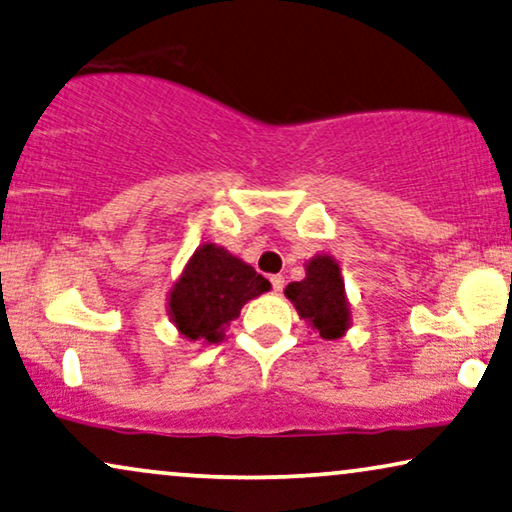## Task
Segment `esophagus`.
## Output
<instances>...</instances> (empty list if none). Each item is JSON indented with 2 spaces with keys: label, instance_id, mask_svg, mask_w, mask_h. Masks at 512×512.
Masks as SVG:
<instances>
[{
  "label": "esophagus",
  "instance_id": "34e87169",
  "mask_svg": "<svg viewBox=\"0 0 512 512\" xmlns=\"http://www.w3.org/2000/svg\"><path fill=\"white\" fill-rule=\"evenodd\" d=\"M271 288H274V292H281L285 288V278L283 276H271Z\"/></svg>",
  "mask_w": 512,
  "mask_h": 512
}]
</instances>
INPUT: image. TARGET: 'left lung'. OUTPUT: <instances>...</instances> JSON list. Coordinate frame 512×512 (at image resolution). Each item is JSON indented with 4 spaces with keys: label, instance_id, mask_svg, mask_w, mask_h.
Segmentation results:
<instances>
[{
    "label": "left lung",
    "instance_id": "obj_1",
    "mask_svg": "<svg viewBox=\"0 0 512 512\" xmlns=\"http://www.w3.org/2000/svg\"><path fill=\"white\" fill-rule=\"evenodd\" d=\"M285 297L323 339L342 337L349 327L344 281L339 276V264L332 257H313L306 264L304 281L290 283L285 288Z\"/></svg>",
    "mask_w": 512,
    "mask_h": 512
}]
</instances>
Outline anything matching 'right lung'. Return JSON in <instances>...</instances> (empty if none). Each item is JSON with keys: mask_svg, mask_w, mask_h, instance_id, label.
Returning <instances> with one entry per match:
<instances>
[{"mask_svg": "<svg viewBox=\"0 0 512 512\" xmlns=\"http://www.w3.org/2000/svg\"><path fill=\"white\" fill-rule=\"evenodd\" d=\"M271 288L267 278L224 248L208 243L196 250L180 283L170 292V318L189 339L217 344L224 327L238 318L248 299Z\"/></svg>", "mask_w": 512, "mask_h": 512, "instance_id": "add662e5", "label": "right lung"}]
</instances>
